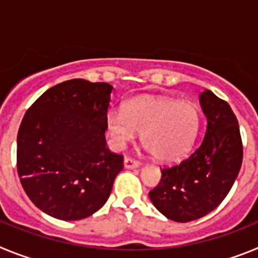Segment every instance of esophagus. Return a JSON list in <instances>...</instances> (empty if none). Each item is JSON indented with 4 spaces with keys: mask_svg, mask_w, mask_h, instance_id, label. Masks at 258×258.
<instances>
[{
    "mask_svg": "<svg viewBox=\"0 0 258 258\" xmlns=\"http://www.w3.org/2000/svg\"><path fill=\"white\" fill-rule=\"evenodd\" d=\"M141 164L132 157H125L124 159V168H126V169H136Z\"/></svg>",
    "mask_w": 258,
    "mask_h": 258,
    "instance_id": "1",
    "label": "esophagus"
}]
</instances>
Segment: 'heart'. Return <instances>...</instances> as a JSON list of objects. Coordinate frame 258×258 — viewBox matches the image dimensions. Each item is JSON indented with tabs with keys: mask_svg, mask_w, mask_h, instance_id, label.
<instances>
[{
	"mask_svg": "<svg viewBox=\"0 0 258 258\" xmlns=\"http://www.w3.org/2000/svg\"><path fill=\"white\" fill-rule=\"evenodd\" d=\"M199 131V112L195 104L166 97L134 98L124 111L111 109L106 116V132L117 150L133 142L142 133V143L155 159L177 161L190 151Z\"/></svg>",
	"mask_w": 258,
	"mask_h": 258,
	"instance_id": "b5f03b06",
	"label": "heart"
}]
</instances>
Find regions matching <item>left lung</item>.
I'll list each match as a JSON object with an SVG mask.
<instances>
[{
  "instance_id": "left-lung-1",
  "label": "left lung",
  "mask_w": 258,
  "mask_h": 258,
  "mask_svg": "<svg viewBox=\"0 0 258 258\" xmlns=\"http://www.w3.org/2000/svg\"><path fill=\"white\" fill-rule=\"evenodd\" d=\"M207 117L202 145L187 159L161 170V179L150 191V200L175 222L198 220L220 206L240 170L243 146L238 120L229 103L211 90L199 97Z\"/></svg>"
}]
</instances>
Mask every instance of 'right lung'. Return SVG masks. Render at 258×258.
Segmentation results:
<instances>
[{
  "instance_id": "right-lung-1",
  "label": "right lung",
  "mask_w": 258,
  "mask_h": 258,
  "mask_svg": "<svg viewBox=\"0 0 258 258\" xmlns=\"http://www.w3.org/2000/svg\"><path fill=\"white\" fill-rule=\"evenodd\" d=\"M112 86L83 79L52 86L32 104L18 132L17 161L31 202L54 218L92 216L109 198L122 156L106 147Z\"/></svg>"
}]
</instances>
